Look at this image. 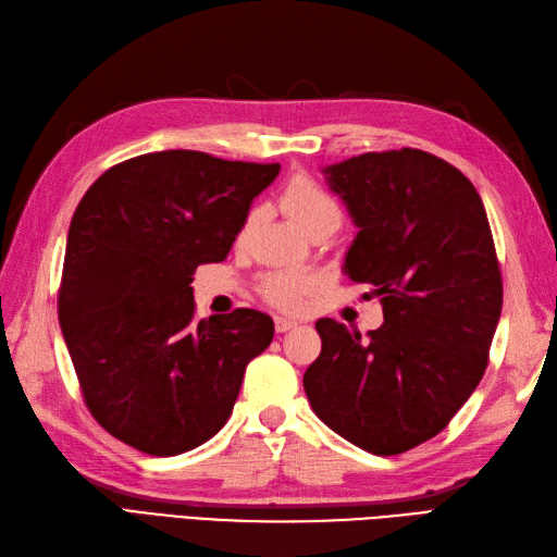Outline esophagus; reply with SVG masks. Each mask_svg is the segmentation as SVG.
<instances>
[{
	"label": "esophagus",
	"instance_id": "esophagus-1",
	"mask_svg": "<svg viewBox=\"0 0 557 557\" xmlns=\"http://www.w3.org/2000/svg\"><path fill=\"white\" fill-rule=\"evenodd\" d=\"M298 322L296 320H287V318H275V330L280 332V334H284V332H289V330H294Z\"/></svg>",
	"mask_w": 557,
	"mask_h": 557
}]
</instances>
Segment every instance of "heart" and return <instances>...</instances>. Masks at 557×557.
<instances>
[{"label":"heart","instance_id":"1","mask_svg":"<svg viewBox=\"0 0 557 557\" xmlns=\"http://www.w3.org/2000/svg\"><path fill=\"white\" fill-rule=\"evenodd\" d=\"M280 205L296 221L304 233L315 231L320 225L336 227L341 223L338 199L322 188V185L308 174H296L280 190ZM256 221V213L249 211L239 225V239H245ZM318 287V277L308 270H280L273 273L265 284V298L282 310H298L304 306L306 296Z\"/></svg>","mask_w":557,"mask_h":557}]
</instances>
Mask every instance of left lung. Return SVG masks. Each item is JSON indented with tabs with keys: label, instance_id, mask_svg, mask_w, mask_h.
<instances>
[{
	"label": "left lung",
	"instance_id": "left-lung-1",
	"mask_svg": "<svg viewBox=\"0 0 557 557\" xmlns=\"http://www.w3.org/2000/svg\"><path fill=\"white\" fill-rule=\"evenodd\" d=\"M322 171L358 225L344 273L372 284L383 324L364 338L318 320L322 352L304 388L355 447L403 454L437 435L487 369L504 304L487 211L459 169L414 148Z\"/></svg>",
	"mask_w": 557,
	"mask_h": 557
}]
</instances>
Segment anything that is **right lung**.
Wrapping results in <instances>:
<instances>
[{
	"label": "right lung",
	"mask_w": 557,
	"mask_h": 557,
	"mask_svg": "<svg viewBox=\"0 0 557 557\" xmlns=\"http://www.w3.org/2000/svg\"><path fill=\"white\" fill-rule=\"evenodd\" d=\"M280 164L197 150L110 166L70 221L59 322L94 419L138 451L176 456L216 435L247 364L275 334L251 308L195 322L193 275L231 251Z\"/></svg>",
	"instance_id": "add662e5"
}]
</instances>
